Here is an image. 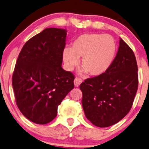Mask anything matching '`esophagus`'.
<instances>
[{"instance_id": "34e87169", "label": "esophagus", "mask_w": 149, "mask_h": 149, "mask_svg": "<svg viewBox=\"0 0 149 149\" xmlns=\"http://www.w3.org/2000/svg\"><path fill=\"white\" fill-rule=\"evenodd\" d=\"M82 83V80L79 78H75L74 80V84L76 87H79V85Z\"/></svg>"}]
</instances>
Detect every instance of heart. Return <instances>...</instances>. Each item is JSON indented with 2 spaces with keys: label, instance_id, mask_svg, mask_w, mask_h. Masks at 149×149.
<instances>
[{
  "label": "heart",
  "instance_id": "1",
  "mask_svg": "<svg viewBox=\"0 0 149 149\" xmlns=\"http://www.w3.org/2000/svg\"><path fill=\"white\" fill-rule=\"evenodd\" d=\"M116 53V44L111 36L86 33L79 36L72 47H65L63 60L67 70H72L82 57L80 72L92 77L103 74L110 67Z\"/></svg>",
  "mask_w": 149,
  "mask_h": 149
}]
</instances>
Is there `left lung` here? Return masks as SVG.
<instances>
[{
    "instance_id": "left-lung-1",
    "label": "left lung",
    "mask_w": 149,
    "mask_h": 149,
    "mask_svg": "<svg viewBox=\"0 0 149 149\" xmlns=\"http://www.w3.org/2000/svg\"><path fill=\"white\" fill-rule=\"evenodd\" d=\"M119 39L118 53L106 72L80 85L85 116L99 127L121 120L130 111L137 91L135 56L130 46Z\"/></svg>"
}]
</instances>
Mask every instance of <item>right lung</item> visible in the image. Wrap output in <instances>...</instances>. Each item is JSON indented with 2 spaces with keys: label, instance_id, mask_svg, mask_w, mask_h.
Instances as JSON below:
<instances>
[{
  "label": "right lung",
  "instance_id": "right-lung-1",
  "mask_svg": "<svg viewBox=\"0 0 149 149\" xmlns=\"http://www.w3.org/2000/svg\"><path fill=\"white\" fill-rule=\"evenodd\" d=\"M67 30L46 28L23 46L14 70L13 86L21 113L32 122L49 123L74 88V75L62 68Z\"/></svg>",
  "mask_w": 149,
  "mask_h": 149
}]
</instances>
